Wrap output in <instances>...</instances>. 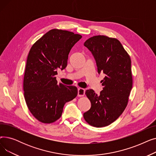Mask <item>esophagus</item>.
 Listing matches in <instances>:
<instances>
[{
    "mask_svg": "<svg viewBox=\"0 0 156 156\" xmlns=\"http://www.w3.org/2000/svg\"><path fill=\"white\" fill-rule=\"evenodd\" d=\"M85 95V89L82 88H78V96L83 97Z\"/></svg>",
    "mask_w": 156,
    "mask_h": 156,
    "instance_id": "esophagus-1",
    "label": "esophagus"
}]
</instances>
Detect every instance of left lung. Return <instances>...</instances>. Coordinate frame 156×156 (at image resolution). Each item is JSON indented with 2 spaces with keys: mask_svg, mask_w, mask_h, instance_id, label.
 <instances>
[{
  "mask_svg": "<svg viewBox=\"0 0 156 156\" xmlns=\"http://www.w3.org/2000/svg\"><path fill=\"white\" fill-rule=\"evenodd\" d=\"M84 45L94 55L98 73H103L105 77L100 95L92 89L86 90L91 108L83 117L92 126H106L120 116L128 104L133 85L131 59L116 38L94 36L87 40Z\"/></svg>",
  "mask_w": 156,
  "mask_h": 156,
  "instance_id": "left-lung-1",
  "label": "left lung"
}]
</instances>
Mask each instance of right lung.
<instances>
[{"label":"right lung","instance_id":"right-lung-1","mask_svg":"<svg viewBox=\"0 0 156 156\" xmlns=\"http://www.w3.org/2000/svg\"><path fill=\"white\" fill-rule=\"evenodd\" d=\"M82 36L66 30L52 29L32 45L23 80L24 99L39 121L52 123L62 115L64 104L77 96L75 86L57 83V70L67 66L71 48Z\"/></svg>","mask_w":156,"mask_h":156}]
</instances>
